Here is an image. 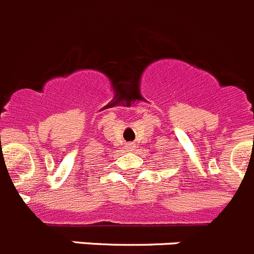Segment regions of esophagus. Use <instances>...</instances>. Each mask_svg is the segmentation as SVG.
Segmentation results:
<instances>
[{"label": "esophagus", "mask_w": 254, "mask_h": 254, "mask_svg": "<svg viewBox=\"0 0 254 254\" xmlns=\"http://www.w3.org/2000/svg\"><path fill=\"white\" fill-rule=\"evenodd\" d=\"M125 148H127V151H134L135 144H134V143H127V144H125Z\"/></svg>", "instance_id": "obj_1"}]
</instances>
